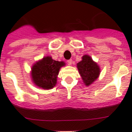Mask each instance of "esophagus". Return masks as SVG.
I'll list each match as a JSON object with an SVG mask.
<instances>
[{
	"instance_id": "esophagus-1",
	"label": "esophagus",
	"mask_w": 132,
	"mask_h": 132,
	"mask_svg": "<svg viewBox=\"0 0 132 132\" xmlns=\"http://www.w3.org/2000/svg\"><path fill=\"white\" fill-rule=\"evenodd\" d=\"M67 63H68V65H71V64H72V60H68V61H67Z\"/></svg>"
}]
</instances>
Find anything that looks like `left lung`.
<instances>
[{
    "mask_svg": "<svg viewBox=\"0 0 132 132\" xmlns=\"http://www.w3.org/2000/svg\"><path fill=\"white\" fill-rule=\"evenodd\" d=\"M77 65L79 74L87 86L98 78L100 73V69L98 65L92 61L90 56L86 55L83 56L82 60Z\"/></svg>",
    "mask_w": 132,
    "mask_h": 132,
    "instance_id": "obj_1",
    "label": "left lung"
}]
</instances>
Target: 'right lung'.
<instances>
[{"instance_id":"obj_1","label":"right lung","mask_w":132,"mask_h":132,"mask_svg":"<svg viewBox=\"0 0 132 132\" xmlns=\"http://www.w3.org/2000/svg\"><path fill=\"white\" fill-rule=\"evenodd\" d=\"M64 62L53 60L51 57H46L32 67L31 76L36 86L43 89H51L55 86L59 70L64 66Z\"/></svg>"}]
</instances>
